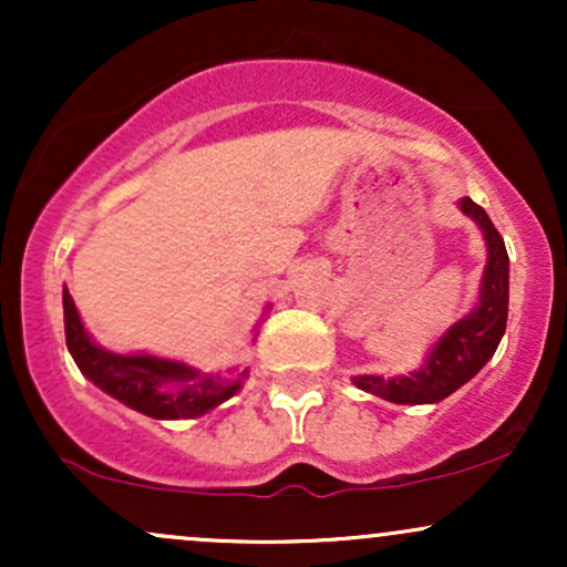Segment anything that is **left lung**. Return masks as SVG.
Segmentation results:
<instances>
[{
    "label": "left lung",
    "instance_id": "1",
    "mask_svg": "<svg viewBox=\"0 0 567 567\" xmlns=\"http://www.w3.org/2000/svg\"><path fill=\"white\" fill-rule=\"evenodd\" d=\"M461 213L480 226L485 239L487 261L480 279L477 303L470 315L461 317L432 343L419 368L402 375H354V386L381 396L394 405H434L451 396L455 389L472 381L485 362L496 354L501 338L506 333L509 315V256L501 234L477 202L464 197Z\"/></svg>",
    "mask_w": 567,
    "mask_h": 567
}]
</instances>
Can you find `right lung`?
Wrapping results in <instances>:
<instances>
[{"instance_id": "obj_1", "label": "right lung", "mask_w": 567, "mask_h": 567, "mask_svg": "<svg viewBox=\"0 0 567 567\" xmlns=\"http://www.w3.org/2000/svg\"><path fill=\"white\" fill-rule=\"evenodd\" d=\"M63 324H66V347L84 379L148 419H199L216 410L220 402L231 400L250 373L247 368L202 373L186 362L167 360V357L143 354V351L120 354V351L103 349L84 330L66 285H63Z\"/></svg>"}]
</instances>
